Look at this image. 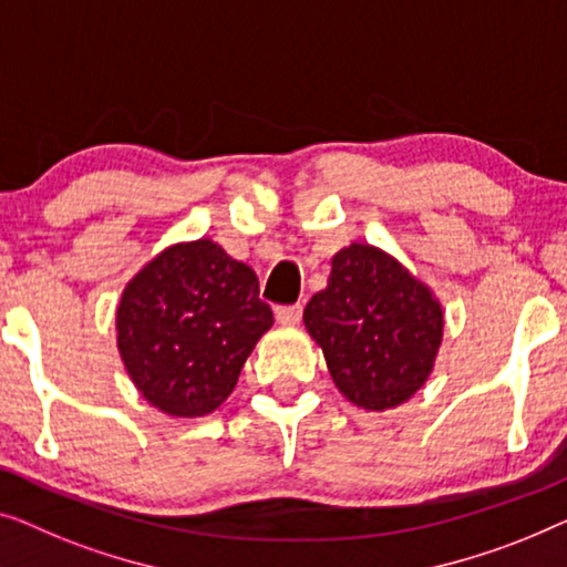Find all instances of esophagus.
<instances>
[{
	"label": "esophagus",
	"mask_w": 567,
	"mask_h": 567,
	"mask_svg": "<svg viewBox=\"0 0 567 567\" xmlns=\"http://www.w3.org/2000/svg\"><path fill=\"white\" fill-rule=\"evenodd\" d=\"M275 318H277V321H280L282 326L300 323L302 306H300V302H298V306H277V308H275Z\"/></svg>",
	"instance_id": "34e87169"
}]
</instances>
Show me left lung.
I'll use <instances>...</instances> for the list:
<instances>
[{
  "label": "left lung",
  "instance_id": "1",
  "mask_svg": "<svg viewBox=\"0 0 567 567\" xmlns=\"http://www.w3.org/2000/svg\"><path fill=\"white\" fill-rule=\"evenodd\" d=\"M337 388L367 411L395 409L424 385L442 344L440 300L370 244L331 259L326 290L302 313Z\"/></svg>",
  "mask_w": 567,
  "mask_h": 567
}]
</instances>
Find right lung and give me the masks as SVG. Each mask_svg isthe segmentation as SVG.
<instances>
[{
  "instance_id": "add662e5",
  "label": "right lung",
  "mask_w": 567,
  "mask_h": 567,
  "mask_svg": "<svg viewBox=\"0 0 567 567\" xmlns=\"http://www.w3.org/2000/svg\"><path fill=\"white\" fill-rule=\"evenodd\" d=\"M272 321L254 269L200 238L169 246L127 282L117 349L151 405L195 419L230 395Z\"/></svg>"
}]
</instances>
